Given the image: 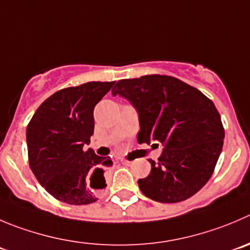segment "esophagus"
I'll return each instance as SVG.
<instances>
[{
	"label": "esophagus",
	"instance_id": "esophagus-1",
	"mask_svg": "<svg viewBox=\"0 0 250 250\" xmlns=\"http://www.w3.org/2000/svg\"><path fill=\"white\" fill-rule=\"evenodd\" d=\"M121 163H123V165H129V161H127V159H125V158H123L121 159Z\"/></svg>",
	"mask_w": 250,
	"mask_h": 250
}]
</instances>
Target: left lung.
<instances>
[{
	"mask_svg": "<svg viewBox=\"0 0 250 250\" xmlns=\"http://www.w3.org/2000/svg\"><path fill=\"white\" fill-rule=\"evenodd\" d=\"M120 94L137 109L139 144L165 146L151 172L139 179L147 198L180 203L196 194L212 175L225 139L215 104L199 89L166 75H147L116 82ZM152 145V146H153Z\"/></svg>",
	"mask_w": 250,
	"mask_h": 250,
	"instance_id": "8db88e82",
	"label": "left lung"
}]
</instances>
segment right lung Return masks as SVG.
Instances as JSON below:
<instances>
[{"label": "right lung", "instance_id": "add662e5", "mask_svg": "<svg viewBox=\"0 0 250 250\" xmlns=\"http://www.w3.org/2000/svg\"><path fill=\"white\" fill-rule=\"evenodd\" d=\"M114 82H88L60 89L37 109L27 126L28 159L42 187L70 205L96 203L111 165L93 149L83 151L94 131L96 104Z\"/></svg>", "mask_w": 250, "mask_h": 250}]
</instances>
